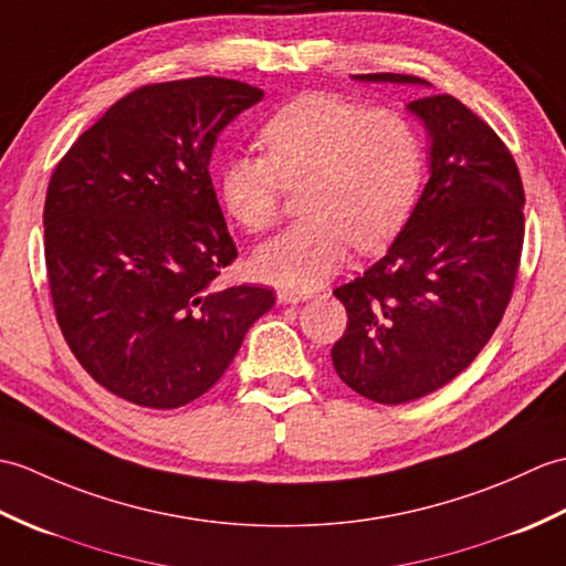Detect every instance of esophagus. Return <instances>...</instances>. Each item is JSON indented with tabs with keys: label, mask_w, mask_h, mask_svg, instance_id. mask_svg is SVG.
Returning <instances> with one entry per match:
<instances>
[{
	"label": "esophagus",
	"mask_w": 566,
	"mask_h": 566,
	"mask_svg": "<svg viewBox=\"0 0 566 566\" xmlns=\"http://www.w3.org/2000/svg\"><path fill=\"white\" fill-rule=\"evenodd\" d=\"M275 297L283 305H295V303H305V300L312 297V291H297V287H279L275 291Z\"/></svg>",
	"instance_id": "obj_1"
}]
</instances>
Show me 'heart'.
<instances>
[{"label":"heart","instance_id":"b5f03b06","mask_svg":"<svg viewBox=\"0 0 566 566\" xmlns=\"http://www.w3.org/2000/svg\"><path fill=\"white\" fill-rule=\"evenodd\" d=\"M263 157H228L218 191L249 232L269 230L283 188L303 186L305 220L263 242L251 259L261 281L307 291L344 266L350 244L380 251L417 203L423 149L413 125L332 94H305L263 125Z\"/></svg>","mask_w":566,"mask_h":566}]
</instances>
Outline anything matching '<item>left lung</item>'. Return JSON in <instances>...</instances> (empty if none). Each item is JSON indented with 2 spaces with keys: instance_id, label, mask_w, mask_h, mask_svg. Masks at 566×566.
I'll use <instances>...</instances> for the list:
<instances>
[{
  "instance_id": "left-lung-1",
  "label": "left lung",
  "mask_w": 566,
  "mask_h": 566,
  "mask_svg": "<svg viewBox=\"0 0 566 566\" xmlns=\"http://www.w3.org/2000/svg\"><path fill=\"white\" fill-rule=\"evenodd\" d=\"M354 80L431 86L395 72ZM407 111L429 133V181L387 254L334 291L348 312L334 370L380 405L431 395L476 358L504 317L525 230L521 174L501 137L448 94Z\"/></svg>"
}]
</instances>
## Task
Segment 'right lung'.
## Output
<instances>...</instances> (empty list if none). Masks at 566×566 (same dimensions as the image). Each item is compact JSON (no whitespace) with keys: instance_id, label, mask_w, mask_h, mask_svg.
<instances>
[{"instance_id":"add662e5","label":"right lung","mask_w":566,"mask_h":566,"mask_svg":"<svg viewBox=\"0 0 566 566\" xmlns=\"http://www.w3.org/2000/svg\"><path fill=\"white\" fill-rule=\"evenodd\" d=\"M256 86L193 77L113 104L48 184L45 266L65 342L92 378L133 405L177 409L216 385L269 287H218L237 259L210 157L259 104Z\"/></svg>"}]
</instances>
